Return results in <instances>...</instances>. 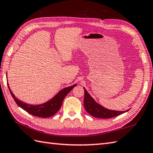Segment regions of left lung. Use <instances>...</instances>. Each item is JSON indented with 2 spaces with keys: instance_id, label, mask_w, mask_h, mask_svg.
<instances>
[{
  "instance_id": "obj_1",
  "label": "left lung",
  "mask_w": 153,
  "mask_h": 153,
  "mask_svg": "<svg viewBox=\"0 0 153 153\" xmlns=\"http://www.w3.org/2000/svg\"><path fill=\"white\" fill-rule=\"evenodd\" d=\"M83 89L84 91H85L83 105L86 111L90 115L99 118H111L128 111V110L126 111H116V110L107 109L102 106L100 105L99 104L97 103L89 94L87 92L85 89Z\"/></svg>"
}]
</instances>
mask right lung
<instances>
[{"instance_id": "1", "label": "right lung", "mask_w": 153, "mask_h": 153, "mask_svg": "<svg viewBox=\"0 0 153 153\" xmlns=\"http://www.w3.org/2000/svg\"><path fill=\"white\" fill-rule=\"evenodd\" d=\"M76 86V84H75V85L63 89L59 93H57L53 99L46 102L42 104V105H31L25 102H23L21 100H19L16 98L14 94L12 93L10 89L8 83V87L10 92L11 95L13 97V99H14L16 104L19 107H21L22 109H24L27 112L30 114L37 117H41V118H48V117L54 115L60 108L65 97Z\"/></svg>"}]
</instances>
